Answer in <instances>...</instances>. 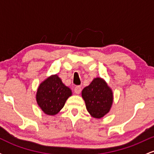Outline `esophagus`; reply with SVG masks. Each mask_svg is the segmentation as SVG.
Returning a JSON list of instances; mask_svg holds the SVG:
<instances>
[{
	"mask_svg": "<svg viewBox=\"0 0 154 154\" xmlns=\"http://www.w3.org/2000/svg\"><path fill=\"white\" fill-rule=\"evenodd\" d=\"M75 92L76 94H79L81 92V87L80 86H76L75 88Z\"/></svg>",
	"mask_w": 154,
	"mask_h": 154,
	"instance_id": "esophagus-1",
	"label": "esophagus"
}]
</instances>
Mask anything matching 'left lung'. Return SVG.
<instances>
[{
	"label": "left lung",
	"mask_w": 154,
	"mask_h": 154,
	"mask_svg": "<svg viewBox=\"0 0 154 154\" xmlns=\"http://www.w3.org/2000/svg\"><path fill=\"white\" fill-rule=\"evenodd\" d=\"M82 97L88 111L96 119H100L109 113L113 103L112 91L100 77L95 78L82 90Z\"/></svg>",
	"instance_id": "1"
}]
</instances>
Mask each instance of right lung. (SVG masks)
I'll use <instances>...</instances> for the list:
<instances>
[{
	"mask_svg": "<svg viewBox=\"0 0 154 154\" xmlns=\"http://www.w3.org/2000/svg\"><path fill=\"white\" fill-rule=\"evenodd\" d=\"M72 95V91L62 82L57 75L40 83L36 94L38 106L48 115H56L61 110L67 98Z\"/></svg>",
	"mask_w": 154,
	"mask_h": 154,
	"instance_id": "right-lung-1",
	"label": "right lung"
}]
</instances>
